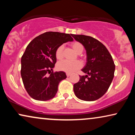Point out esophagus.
<instances>
[{
    "instance_id": "esophagus-1",
    "label": "esophagus",
    "mask_w": 135,
    "mask_h": 135,
    "mask_svg": "<svg viewBox=\"0 0 135 135\" xmlns=\"http://www.w3.org/2000/svg\"><path fill=\"white\" fill-rule=\"evenodd\" d=\"M71 75V74H70V73H66V75H67V77H69Z\"/></svg>"
}]
</instances>
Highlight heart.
<instances>
[{"mask_svg":"<svg viewBox=\"0 0 135 135\" xmlns=\"http://www.w3.org/2000/svg\"><path fill=\"white\" fill-rule=\"evenodd\" d=\"M72 47L74 51L77 54H80L84 50V46L79 42H74L72 44ZM63 49L64 46L61 45L57 48L55 51V56L57 60H61L63 57ZM82 64L79 61H69L67 60L62 61L57 64V67L60 71H64L66 73H73L76 70L80 69Z\"/></svg>","mask_w":135,"mask_h":135,"instance_id":"1","label":"heart"}]
</instances>
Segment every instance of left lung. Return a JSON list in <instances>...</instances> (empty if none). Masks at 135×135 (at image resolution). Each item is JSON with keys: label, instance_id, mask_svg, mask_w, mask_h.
<instances>
[{"label": "left lung", "instance_id": "8db88e82", "mask_svg": "<svg viewBox=\"0 0 135 135\" xmlns=\"http://www.w3.org/2000/svg\"><path fill=\"white\" fill-rule=\"evenodd\" d=\"M84 45L86 62L82 69L85 75L74 85L75 95L81 100L95 101L106 93L114 76L115 64L106 47L99 40L85 35L72 34Z\"/></svg>", "mask_w": 135, "mask_h": 135}]
</instances>
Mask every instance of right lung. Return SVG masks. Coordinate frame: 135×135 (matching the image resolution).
Returning <instances> with one entry per match:
<instances>
[{
  "label": "right lung",
  "instance_id": "1",
  "mask_svg": "<svg viewBox=\"0 0 135 135\" xmlns=\"http://www.w3.org/2000/svg\"><path fill=\"white\" fill-rule=\"evenodd\" d=\"M73 41L69 34L47 32L27 46L21 57V75L25 89L33 99L47 101L55 97L60 82L67 77L63 71L50 73L56 62L55 51L62 44Z\"/></svg>",
  "mask_w": 135,
  "mask_h": 135
}]
</instances>
